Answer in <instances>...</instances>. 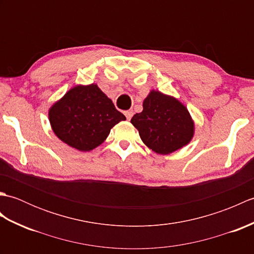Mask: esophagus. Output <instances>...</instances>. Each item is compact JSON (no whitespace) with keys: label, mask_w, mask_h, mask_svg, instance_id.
Masks as SVG:
<instances>
[{"label":"esophagus","mask_w":254,"mask_h":254,"mask_svg":"<svg viewBox=\"0 0 254 254\" xmlns=\"http://www.w3.org/2000/svg\"><path fill=\"white\" fill-rule=\"evenodd\" d=\"M124 115H126L127 120H130V119L133 117V111L132 110H127V111L124 112Z\"/></svg>","instance_id":"1"}]
</instances>
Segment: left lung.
I'll list each match as a JSON object with an SVG mask.
<instances>
[{
	"mask_svg": "<svg viewBox=\"0 0 254 254\" xmlns=\"http://www.w3.org/2000/svg\"><path fill=\"white\" fill-rule=\"evenodd\" d=\"M131 123L143 143L155 153L168 155L191 142L194 122L185 105L175 97L152 90L143 101V111Z\"/></svg>",
	"mask_w": 254,
	"mask_h": 254,
	"instance_id": "8db88e82",
	"label": "left lung"
}]
</instances>
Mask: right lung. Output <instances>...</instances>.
<instances>
[{
	"label": "right lung",
	"instance_id": "add662e5",
	"mask_svg": "<svg viewBox=\"0 0 254 254\" xmlns=\"http://www.w3.org/2000/svg\"><path fill=\"white\" fill-rule=\"evenodd\" d=\"M124 120L126 117L96 84L75 86L49 109L56 135L80 152L99 146L111 128Z\"/></svg>",
	"mask_w": 254,
	"mask_h": 254
}]
</instances>
